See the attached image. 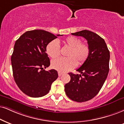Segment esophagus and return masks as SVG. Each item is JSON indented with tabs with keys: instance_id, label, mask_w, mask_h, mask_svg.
<instances>
[{
	"instance_id": "34e87169",
	"label": "esophagus",
	"mask_w": 124,
	"mask_h": 124,
	"mask_svg": "<svg viewBox=\"0 0 124 124\" xmlns=\"http://www.w3.org/2000/svg\"><path fill=\"white\" fill-rule=\"evenodd\" d=\"M62 74H63V73L61 72H58V75H59V76H61Z\"/></svg>"
}]
</instances>
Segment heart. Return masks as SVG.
<instances>
[{"label": "heart", "mask_w": 124, "mask_h": 124, "mask_svg": "<svg viewBox=\"0 0 124 124\" xmlns=\"http://www.w3.org/2000/svg\"><path fill=\"white\" fill-rule=\"evenodd\" d=\"M65 46L70 48L67 58H58L53 60L51 65L53 68L61 72H65L74 68L76 64L81 65L88 59L90 53L89 45L78 37L70 36L62 41ZM46 52L50 57L54 59L60 54V47L56 40H53L47 44Z\"/></svg>", "instance_id": "1"}]
</instances>
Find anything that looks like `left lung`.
I'll use <instances>...</instances> for the list:
<instances>
[{"label": "left lung", "mask_w": 124, "mask_h": 124, "mask_svg": "<svg viewBox=\"0 0 124 124\" xmlns=\"http://www.w3.org/2000/svg\"><path fill=\"white\" fill-rule=\"evenodd\" d=\"M87 41L90 53L76 71L82 76L69 73L71 80L65 84V92L74 101L83 102L96 96L101 89L109 71L110 52L104 39L94 32L84 30L71 33Z\"/></svg>", "instance_id": "obj_1"}]
</instances>
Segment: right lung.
Returning a JSON list of instances; mask_svg holds the SVG:
<instances>
[{"instance_id": "right-lung-1", "label": "right lung", "mask_w": 124, "mask_h": 124, "mask_svg": "<svg viewBox=\"0 0 124 124\" xmlns=\"http://www.w3.org/2000/svg\"><path fill=\"white\" fill-rule=\"evenodd\" d=\"M57 36L43 30H30L15 42L11 57L14 78L19 89L30 97L48 94L58 78L55 70H44L50 65L46 46Z\"/></svg>"}]
</instances>
